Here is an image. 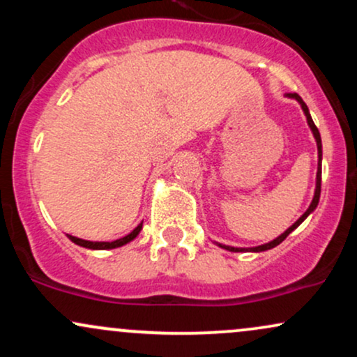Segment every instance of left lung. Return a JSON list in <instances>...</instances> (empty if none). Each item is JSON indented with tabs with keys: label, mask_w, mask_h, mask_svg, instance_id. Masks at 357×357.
<instances>
[{
	"label": "left lung",
	"mask_w": 357,
	"mask_h": 357,
	"mask_svg": "<svg viewBox=\"0 0 357 357\" xmlns=\"http://www.w3.org/2000/svg\"><path fill=\"white\" fill-rule=\"evenodd\" d=\"M289 97H294V99L301 102V105H302V110H304V114H305V117H307V122H309L310 129H312V132H314L315 142H317V153H319V167H317V186H315V195H314V199H312V203H310L309 210H307V211L304 213V215H302L301 218H298V220L296 221V223H294L292 227L289 228V230H287L285 233H282V235L278 236V238H275V240H273V241H270V243L260 245V247H255V248H250V252H265V250H270V248L277 247V245H280L282 241H284V240L287 238V236H289L290 233H292L294 230H296V228L298 227V225H301L302 221H304V220L307 218V216H309L310 213H312V211L315 210V206H317V203H319V198H321V178H322V167H321V162H322V142H321V134H319V129H317V127H315L314 121H312V117H310V114H309V109H307L305 102L302 100L301 97L297 96V93H289ZM220 247H223L225 250H230V252H245V248H233V247H227V245H220Z\"/></svg>",
	"instance_id": "8db88e82"
}]
</instances>
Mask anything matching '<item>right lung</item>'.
I'll return each instance as SVG.
<instances>
[{
	"mask_svg": "<svg viewBox=\"0 0 357 357\" xmlns=\"http://www.w3.org/2000/svg\"><path fill=\"white\" fill-rule=\"evenodd\" d=\"M142 228V223L139 225L136 230H132L129 233V235L124 236V238H119V240H114V241H89V240H82V238H77V236H72L68 235V238H70L73 243L80 245V247H85V248H92V250H109V248H117V247H122V245L129 243L130 240H134L136 236L139 235V231H141Z\"/></svg>",
	"mask_w": 357,
	"mask_h": 357,
	"instance_id": "1",
	"label": "right lung"
}]
</instances>
